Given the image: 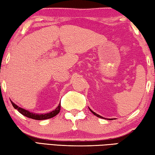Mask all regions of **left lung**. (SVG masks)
<instances>
[{
	"label": "left lung",
	"instance_id": "left-lung-1",
	"mask_svg": "<svg viewBox=\"0 0 155 155\" xmlns=\"http://www.w3.org/2000/svg\"><path fill=\"white\" fill-rule=\"evenodd\" d=\"M89 109H90V108H89ZM90 111H91V113H92V114H93L94 115H96V116H97V117H101V118H103V119H105V118H104V117H102V116H101V115H98V114H96V113H95V112H94V111H92V110H91L90 109ZM107 120H114V118H111V119H107Z\"/></svg>",
	"mask_w": 155,
	"mask_h": 155
}]
</instances>
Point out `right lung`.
Here are the masks:
<instances>
[{"label": "right lung", "instance_id": "1", "mask_svg": "<svg viewBox=\"0 0 155 155\" xmlns=\"http://www.w3.org/2000/svg\"><path fill=\"white\" fill-rule=\"evenodd\" d=\"M11 103L12 104L13 107H14L15 109H17L21 114H22L23 115H25V116L28 117V118H31V119L37 120H42L49 119V118H51V117H53L59 114L60 111V109H61V104H59V106L51 112L48 113V114H34V113L30 112L27 111V110L21 108V107H18L15 103H13L12 101H11Z\"/></svg>", "mask_w": 155, "mask_h": 155}]
</instances>
